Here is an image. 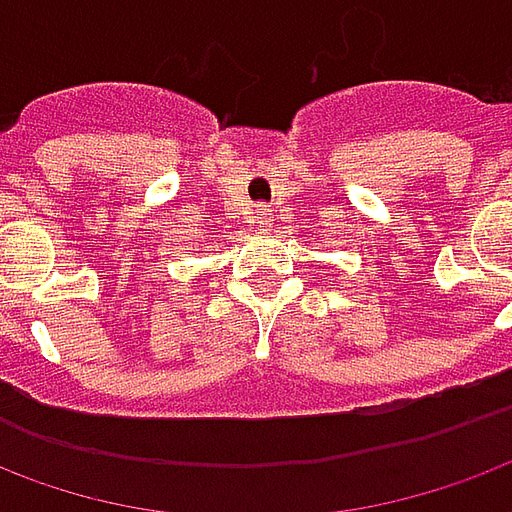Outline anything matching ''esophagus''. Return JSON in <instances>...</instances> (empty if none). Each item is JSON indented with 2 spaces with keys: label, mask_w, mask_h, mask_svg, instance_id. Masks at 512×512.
<instances>
[{
  "label": "esophagus",
  "mask_w": 512,
  "mask_h": 512,
  "mask_svg": "<svg viewBox=\"0 0 512 512\" xmlns=\"http://www.w3.org/2000/svg\"><path fill=\"white\" fill-rule=\"evenodd\" d=\"M271 225H274V219H271V211H268L266 206L257 208V227H260V230H268Z\"/></svg>",
  "instance_id": "1"
}]
</instances>
